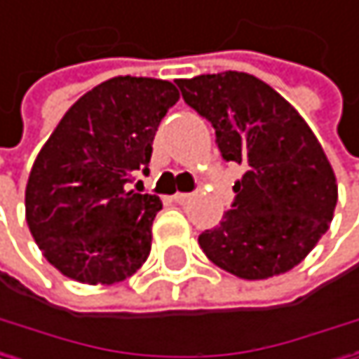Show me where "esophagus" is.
I'll return each instance as SVG.
<instances>
[{"instance_id":"34e87169","label":"esophagus","mask_w":359,"mask_h":359,"mask_svg":"<svg viewBox=\"0 0 359 359\" xmlns=\"http://www.w3.org/2000/svg\"><path fill=\"white\" fill-rule=\"evenodd\" d=\"M173 201H175V203H180V205H184V203H188V201H190V194H186V192H177V194H173Z\"/></svg>"}]
</instances>
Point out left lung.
I'll return each instance as SVG.
<instances>
[{"mask_svg":"<svg viewBox=\"0 0 359 359\" xmlns=\"http://www.w3.org/2000/svg\"><path fill=\"white\" fill-rule=\"evenodd\" d=\"M188 107L212 121L224 160L246 167L222 222L199 236L220 270L263 280L302 263L327 231L336 175L304 117L261 79L226 70L177 79Z\"/></svg>","mask_w":359,"mask_h":359,"instance_id":"1","label":"left lung"}]
</instances>
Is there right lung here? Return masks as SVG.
Masks as SVG:
<instances>
[{
  "instance_id": "right-lung-1",
  "label": "right lung",
  "mask_w": 359,
  "mask_h": 359,
  "mask_svg": "<svg viewBox=\"0 0 359 359\" xmlns=\"http://www.w3.org/2000/svg\"><path fill=\"white\" fill-rule=\"evenodd\" d=\"M177 100L169 81L115 76L81 96L42 145L25 188V218L64 276L115 285L149 257L163 203L128 184L149 173L156 130Z\"/></svg>"
}]
</instances>
